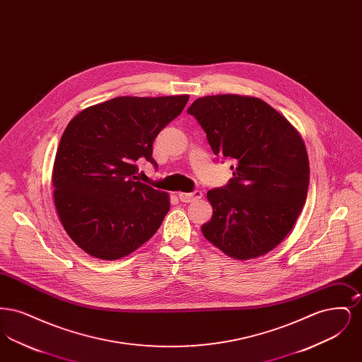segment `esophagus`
<instances>
[{
  "instance_id": "1",
  "label": "esophagus",
  "mask_w": 362,
  "mask_h": 362,
  "mask_svg": "<svg viewBox=\"0 0 362 362\" xmlns=\"http://www.w3.org/2000/svg\"><path fill=\"white\" fill-rule=\"evenodd\" d=\"M177 195H179V199H180L182 202L189 204V202H194V201L201 199V198H202V191L195 189V191H192V192H177Z\"/></svg>"
}]
</instances>
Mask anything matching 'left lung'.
<instances>
[{
	"mask_svg": "<svg viewBox=\"0 0 362 362\" xmlns=\"http://www.w3.org/2000/svg\"><path fill=\"white\" fill-rule=\"evenodd\" d=\"M187 112L205 130L213 153L235 163L229 183L207 191L213 217L202 225L204 236L239 260L273 251L307 199L310 161L300 133L254 96H204Z\"/></svg>",
	"mask_w": 362,
	"mask_h": 362,
	"instance_id": "left-lung-1",
	"label": "left lung"
}]
</instances>
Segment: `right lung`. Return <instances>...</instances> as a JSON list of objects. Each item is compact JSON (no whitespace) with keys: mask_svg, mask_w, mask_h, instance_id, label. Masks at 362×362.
Instances as JSON below:
<instances>
[{"mask_svg":"<svg viewBox=\"0 0 362 362\" xmlns=\"http://www.w3.org/2000/svg\"><path fill=\"white\" fill-rule=\"evenodd\" d=\"M189 98L121 96L68 123L54 160V204L70 239L90 257H127L160 228L170 195L138 182L136 161L157 165L152 144Z\"/></svg>","mask_w":362,"mask_h":362,"instance_id":"1","label":"right lung"}]
</instances>
